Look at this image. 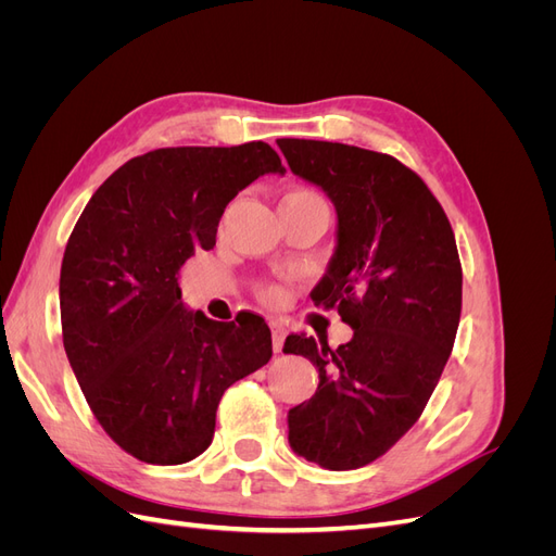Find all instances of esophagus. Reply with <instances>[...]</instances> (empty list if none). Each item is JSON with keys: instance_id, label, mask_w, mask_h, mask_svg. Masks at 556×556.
I'll return each mask as SVG.
<instances>
[{"instance_id": "obj_1", "label": "esophagus", "mask_w": 556, "mask_h": 556, "mask_svg": "<svg viewBox=\"0 0 556 556\" xmlns=\"http://www.w3.org/2000/svg\"><path fill=\"white\" fill-rule=\"evenodd\" d=\"M285 333H288V329H285L282 325H278V323H274V325H271V339H274V350H276V352H280V350H282Z\"/></svg>"}]
</instances>
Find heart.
Here are the masks:
<instances>
[{
  "mask_svg": "<svg viewBox=\"0 0 556 556\" xmlns=\"http://www.w3.org/2000/svg\"><path fill=\"white\" fill-rule=\"evenodd\" d=\"M301 201H319V204H325L323 197H319V194L313 192V190H306V188H294V190H290L288 194L282 197L280 204H301ZM264 296H266L268 301H278V299H280V290H278V288H268V290H264Z\"/></svg>",
  "mask_w": 556,
  "mask_h": 556,
  "instance_id": "1",
  "label": "heart"
}]
</instances>
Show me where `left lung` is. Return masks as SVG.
<instances>
[{
  "label": "left lung",
  "instance_id": "obj_1",
  "mask_svg": "<svg viewBox=\"0 0 556 556\" xmlns=\"http://www.w3.org/2000/svg\"><path fill=\"white\" fill-rule=\"evenodd\" d=\"M294 176L336 208V248L315 306L339 308L352 339L331 350L292 333L319 384L290 408V445L327 470L371 464L422 415L462 315V264L445 211L399 160L357 146L278 139Z\"/></svg>",
  "mask_w": 556,
  "mask_h": 556
}]
</instances>
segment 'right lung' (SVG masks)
I'll use <instances>...</instances> for the list:
<instances>
[{
    "label": "right lung",
    "instance_id": "right-lung-1",
    "mask_svg": "<svg viewBox=\"0 0 556 556\" xmlns=\"http://www.w3.org/2000/svg\"><path fill=\"white\" fill-rule=\"evenodd\" d=\"M264 174H285L264 141L153 150L99 185L66 243L64 352L97 422L146 464L199 457L227 387L274 355L260 315L215 323L178 288L185 260L215 245L229 201Z\"/></svg>",
    "mask_w": 556,
    "mask_h": 556
}]
</instances>
